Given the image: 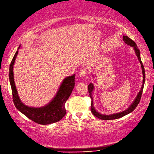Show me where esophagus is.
<instances>
[{
  "label": "esophagus",
  "instance_id": "1",
  "mask_svg": "<svg viewBox=\"0 0 154 154\" xmlns=\"http://www.w3.org/2000/svg\"><path fill=\"white\" fill-rule=\"evenodd\" d=\"M86 74V72L85 70H84V69H82V70H79V76L82 78H85Z\"/></svg>",
  "mask_w": 154,
  "mask_h": 154
}]
</instances>
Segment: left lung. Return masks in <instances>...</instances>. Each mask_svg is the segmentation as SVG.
I'll return each instance as SVG.
<instances>
[{
	"instance_id": "1",
	"label": "left lung",
	"mask_w": 154,
	"mask_h": 154,
	"mask_svg": "<svg viewBox=\"0 0 154 154\" xmlns=\"http://www.w3.org/2000/svg\"><path fill=\"white\" fill-rule=\"evenodd\" d=\"M123 40H124V43L125 44V45H127L128 46L132 47V48H134L135 54H136V56L137 57V59H138V60H139V62L141 64V68H142V74H143L142 85V87H141V88L140 90V92L137 94L136 98L134 99V100L132 102V103H131L129 107H128L127 109H124V110L122 111V112H118V113H114V114H102V113H100L98 110H96V109L94 107V105L93 93H94V91L95 87H94V86L93 83H90L88 85V92H89V94H90V98L92 99V103H91V112H92V114L94 115L96 117L101 119V120H115V119L120 118L124 116H125V115L130 114V113H131V112H133L134 110V109L137 107V105H138L140 98H141V96H142V92H143V86H144V83H145L146 75H145V70H144V67L143 66L142 60H141L140 50L138 49V48H137L136 42L133 41V40L131 39H130L128 36L124 35L123 36ZM92 73L93 72H92V76L94 78V81H95V75L92 74Z\"/></svg>"
}]
</instances>
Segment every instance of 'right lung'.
Returning <instances> with one entry per match:
<instances>
[{"instance_id":"obj_1","label":"right lung","mask_w":154,"mask_h":154,"mask_svg":"<svg viewBox=\"0 0 154 154\" xmlns=\"http://www.w3.org/2000/svg\"><path fill=\"white\" fill-rule=\"evenodd\" d=\"M21 45L18 46L9 68V80L12 92V98L15 107L22 114L26 116L30 120L37 124L46 125L58 122L63 118L66 111L65 109V103L70 97L74 88L75 74L65 78L60 85L58 90L51 102L41 107H32L25 105L21 101L18 91L16 88L14 79V65L15 60L20 48Z\"/></svg>"}]
</instances>
